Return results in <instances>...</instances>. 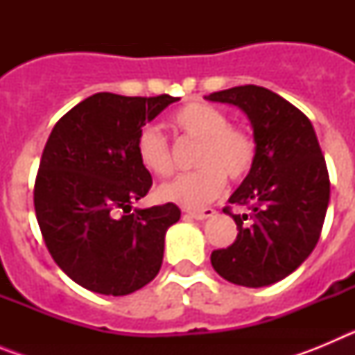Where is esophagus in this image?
Masks as SVG:
<instances>
[{"mask_svg":"<svg viewBox=\"0 0 355 355\" xmlns=\"http://www.w3.org/2000/svg\"><path fill=\"white\" fill-rule=\"evenodd\" d=\"M188 215L196 218V220H205V218H209V216L215 215V209L213 208H205V209H193V211H188Z\"/></svg>","mask_w":355,"mask_h":355,"instance_id":"1","label":"esophagus"}]
</instances>
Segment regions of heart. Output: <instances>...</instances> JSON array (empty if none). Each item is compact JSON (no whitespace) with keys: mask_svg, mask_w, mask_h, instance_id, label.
<instances>
[{"mask_svg":"<svg viewBox=\"0 0 355 355\" xmlns=\"http://www.w3.org/2000/svg\"><path fill=\"white\" fill-rule=\"evenodd\" d=\"M174 130L187 142L199 144L190 174L158 188L159 199L199 209L220 196L227 178L241 181L252 171L258 144L254 135L240 124H231L224 110L208 103H187L171 115ZM137 156L147 172L167 178L174 172V156L167 137L155 128H144L137 139Z\"/></svg>","mask_w":355,"mask_h":355,"instance_id":"1","label":"heart"}]
</instances>
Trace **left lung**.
Masks as SVG:
<instances>
[{
  "instance_id": "left-lung-1",
  "label": "left lung",
  "mask_w": 355,
  "mask_h": 355,
  "mask_svg": "<svg viewBox=\"0 0 355 355\" xmlns=\"http://www.w3.org/2000/svg\"><path fill=\"white\" fill-rule=\"evenodd\" d=\"M209 101L229 103L249 115L258 156L231 205L236 240L211 252V265L225 281L240 286L274 284L313 252L324 227L331 181L315 130L306 115L284 97L256 85L213 92Z\"/></svg>"
}]
</instances>
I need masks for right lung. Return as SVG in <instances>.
<instances>
[{"instance_id": "right-lung-1", "label": "right lung", "mask_w": 355, "mask_h": 355, "mask_svg": "<svg viewBox=\"0 0 355 355\" xmlns=\"http://www.w3.org/2000/svg\"><path fill=\"white\" fill-rule=\"evenodd\" d=\"M174 101L94 94L49 135L33 188L37 222L56 265L87 290L130 295L159 272L181 209L167 202L131 213V202L153 187L137 156L139 133Z\"/></svg>"}]
</instances>
